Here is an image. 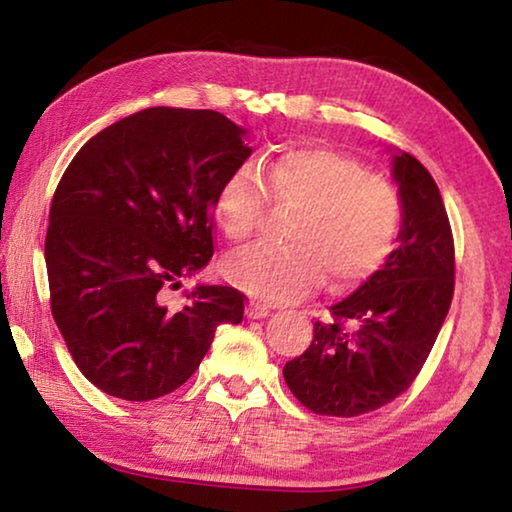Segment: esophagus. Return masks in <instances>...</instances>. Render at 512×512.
Wrapping results in <instances>:
<instances>
[{"label": "esophagus", "mask_w": 512, "mask_h": 512, "mask_svg": "<svg viewBox=\"0 0 512 512\" xmlns=\"http://www.w3.org/2000/svg\"><path fill=\"white\" fill-rule=\"evenodd\" d=\"M268 314H271V307H266V305H262V302H255V300L248 302V307H246L248 318H266Z\"/></svg>", "instance_id": "esophagus-1"}]
</instances>
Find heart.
I'll list each match as a JSON object with an SVG mask.
<instances>
[{
  "mask_svg": "<svg viewBox=\"0 0 512 512\" xmlns=\"http://www.w3.org/2000/svg\"><path fill=\"white\" fill-rule=\"evenodd\" d=\"M267 187L264 188L263 185ZM268 196L300 205L287 246L257 244L225 259L228 280L257 300L296 302L323 287L350 289L391 257L402 230V201L393 183L352 155L323 146L291 149L264 164L230 171L214 198V216L230 241L257 230Z\"/></svg>",
  "mask_w": 512,
  "mask_h": 512,
  "instance_id": "b5f03b06",
  "label": "heart"
}]
</instances>
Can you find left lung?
I'll return each mask as SVG.
<instances>
[{"mask_svg":"<svg viewBox=\"0 0 512 512\" xmlns=\"http://www.w3.org/2000/svg\"><path fill=\"white\" fill-rule=\"evenodd\" d=\"M402 230L386 264L314 323V341L284 379L318 415L354 418L402 395L436 343L454 296V237L431 173L393 155Z\"/></svg>","mask_w":512,"mask_h":512,"instance_id":"obj_1","label":"left lung"}]
</instances>
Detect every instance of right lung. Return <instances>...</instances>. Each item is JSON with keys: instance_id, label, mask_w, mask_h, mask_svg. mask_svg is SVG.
Segmentation results:
<instances>
[{"instance_id": "add662e5", "label": "right lung", "mask_w": 512, "mask_h": 512, "mask_svg": "<svg viewBox=\"0 0 512 512\" xmlns=\"http://www.w3.org/2000/svg\"><path fill=\"white\" fill-rule=\"evenodd\" d=\"M244 135L214 110L146 108L94 135L60 178L45 241L51 314L103 393L169 395L216 327L244 318L232 287H196L178 311L162 302L214 255V198L250 155Z\"/></svg>"}]
</instances>
